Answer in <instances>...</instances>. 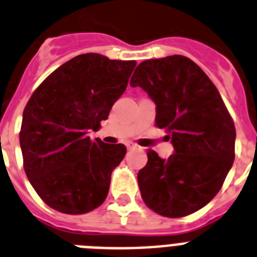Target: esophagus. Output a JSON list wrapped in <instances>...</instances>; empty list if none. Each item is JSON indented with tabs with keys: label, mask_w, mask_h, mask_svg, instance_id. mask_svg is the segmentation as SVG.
<instances>
[{
	"label": "esophagus",
	"mask_w": 257,
	"mask_h": 257,
	"mask_svg": "<svg viewBox=\"0 0 257 257\" xmlns=\"http://www.w3.org/2000/svg\"><path fill=\"white\" fill-rule=\"evenodd\" d=\"M126 148H128L129 150H132V149H136V148H137V145H136L135 143H126Z\"/></svg>",
	"instance_id": "esophagus-1"
}]
</instances>
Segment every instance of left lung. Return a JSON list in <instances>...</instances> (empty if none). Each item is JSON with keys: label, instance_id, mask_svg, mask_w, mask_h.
Returning <instances> with one entry per match:
<instances>
[{"label": "left lung", "instance_id": "8db88e82", "mask_svg": "<svg viewBox=\"0 0 257 257\" xmlns=\"http://www.w3.org/2000/svg\"><path fill=\"white\" fill-rule=\"evenodd\" d=\"M131 85L156 103V125L168 131L174 147L168 160L148 150L147 166L137 176L144 202L168 218L201 210L218 194L235 158L236 131L222 96L182 55L140 63Z\"/></svg>", "mask_w": 257, "mask_h": 257}]
</instances>
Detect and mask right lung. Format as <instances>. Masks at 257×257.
<instances>
[{
  "mask_svg": "<svg viewBox=\"0 0 257 257\" xmlns=\"http://www.w3.org/2000/svg\"><path fill=\"white\" fill-rule=\"evenodd\" d=\"M135 60L81 54L56 68L35 89L22 117L24 168L41 199L56 211L85 214L105 201L122 144L89 139L124 93Z\"/></svg>",
  "mask_w": 257,
  "mask_h": 257,
  "instance_id": "right-lung-1",
  "label": "right lung"
}]
</instances>
